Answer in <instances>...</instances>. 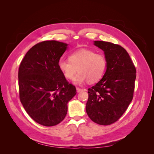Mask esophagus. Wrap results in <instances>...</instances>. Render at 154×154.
I'll return each mask as SVG.
<instances>
[{
    "label": "esophagus",
    "mask_w": 154,
    "mask_h": 154,
    "mask_svg": "<svg viewBox=\"0 0 154 154\" xmlns=\"http://www.w3.org/2000/svg\"><path fill=\"white\" fill-rule=\"evenodd\" d=\"M83 91V89H82V88L76 87V92H81V91Z\"/></svg>",
    "instance_id": "34e87169"
}]
</instances>
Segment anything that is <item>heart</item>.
I'll return each instance as SVG.
<instances>
[{"instance_id": "b5f03b06", "label": "heart", "mask_w": 154, "mask_h": 154, "mask_svg": "<svg viewBox=\"0 0 154 154\" xmlns=\"http://www.w3.org/2000/svg\"><path fill=\"white\" fill-rule=\"evenodd\" d=\"M69 60H60L58 63L60 71L67 80L73 78L77 71L79 72L74 78L73 82L82 85L88 81L92 83L98 82L103 76L106 67V60L102 54L94 51L81 49L72 53Z\"/></svg>"}]
</instances>
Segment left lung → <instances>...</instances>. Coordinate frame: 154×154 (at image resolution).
<instances>
[{
  "instance_id": "left-lung-1",
  "label": "left lung",
  "mask_w": 154,
  "mask_h": 154,
  "mask_svg": "<svg viewBox=\"0 0 154 154\" xmlns=\"http://www.w3.org/2000/svg\"><path fill=\"white\" fill-rule=\"evenodd\" d=\"M103 51L106 69L101 80L88 88L86 112L90 119L101 125L118 121L133 98L136 70L128 53L117 44L94 41Z\"/></svg>"
}]
</instances>
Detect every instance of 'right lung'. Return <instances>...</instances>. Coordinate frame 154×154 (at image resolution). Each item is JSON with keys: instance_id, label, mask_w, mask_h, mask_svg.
<instances>
[{"instance_id": "right-lung-1", "label": "right lung", "mask_w": 154, "mask_h": 154, "mask_svg": "<svg viewBox=\"0 0 154 154\" xmlns=\"http://www.w3.org/2000/svg\"><path fill=\"white\" fill-rule=\"evenodd\" d=\"M67 46L56 40L37 44L27 51L18 69L21 103L35 122L45 127L64 119L68 102L76 94L58 66Z\"/></svg>"}]
</instances>
